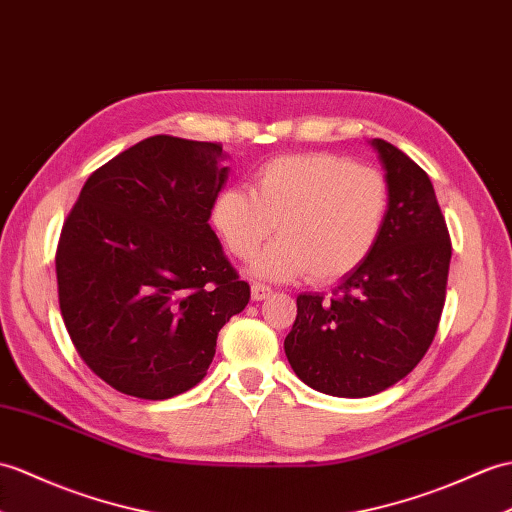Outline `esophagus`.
I'll use <instances>...</instances> for the list:
<instances>
[{
    "label": "esophagus",
    "mask_w": 512,
    "mask_h": 512,
    "mask_svg": "<svg viewBox=\"0 0 512 512\" xmlns=\"http://www.w3.org/2000/svg\"><path fill=\"white\" fill-rule=\"evenodd\" d=\"M270 294H272V290L268 288V285H264V283H253V285H251L253 301H264V299H268Z\"/></svg>",
    "instance_id": "34e87169"
}]
</instances>
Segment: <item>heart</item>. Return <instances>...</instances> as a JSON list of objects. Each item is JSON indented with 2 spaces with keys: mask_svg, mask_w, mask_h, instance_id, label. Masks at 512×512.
Here are the masks:
<instances>
[{
  "mask_svg": "<svg viewBox=\"0 0 512 512\" xmlns=\"http://www.w3.org/2000/svg\"><path fill=\"white\" fill-rule=\"evenodd\" d=\"M390 207L386 176L371 165L327 152L283 154L261 165L253 192L229 187L211 220L227 251L253 259L268 237L279 240L257 259L270 279L307 272L316 283L347 277L371 255Z\"/></svg>",
  "mask_w": 512,
  "mask_h": 512,
  "instance_id": "b5f03b06",
  "label": "heart"
}]
</instances>
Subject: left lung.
I'll list each match as a JSON object with an SVG mask.
<instances>
[{
    "label": "left lung",
    "instance_id": "left-lung-1",
    "mask_svg": "<svg viewBox=\"0 0 512 512\" xmlns=\"http://www.w3.org/2000/svg\"><path fill=\"white\" fill-rule=\"evenodd\" d=\"M390 187L382 235L325 301L296 296L285 355L307 386L371 397L397 384L430 349L441 323L451 240L434 187L408 154L373 139Z\"/></svg>",
    "mask_w": 512,
    "mask_h": 512
}]
</instances>
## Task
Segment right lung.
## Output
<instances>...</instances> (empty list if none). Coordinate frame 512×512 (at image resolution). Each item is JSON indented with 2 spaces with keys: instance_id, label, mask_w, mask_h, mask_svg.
Listing matches in <instances>:
<instances>
[{
  "instance_id": "right-lung-1",
  "label": "right lung",
  "mask_w": 512,
  "mask_h": 512,
  "mask_svg": "<svg viewBox=\"0 0 512 512\" xmlns=\"http://www.w3.org/2000/svg\"><path fill=\"white\" fill-rule=\"evenodd\" d=\"M222 144L154 135L95 170L56 248L58 305L91 371L139 399L194 388L218 331L240 314V281L211 209L227 181Z\"/></svg>"
}]
</instances>
